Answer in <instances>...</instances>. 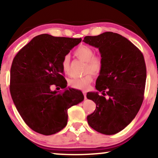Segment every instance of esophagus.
<instances>
[{"instance_id": "34e87169", "label": "esophagus", "mask_w": 158, "mask_h": 158, "mask_svg": "<svg viewBox=\"0 0 158 158\" xmlns=\"http://www.w3.org/2000/svg\"><path fill=\"white\" fill-rule=\"evenodd\" d=\"M83 96H84V98H86V93L85 92H83Z\"/></svg>"}]
</instances>
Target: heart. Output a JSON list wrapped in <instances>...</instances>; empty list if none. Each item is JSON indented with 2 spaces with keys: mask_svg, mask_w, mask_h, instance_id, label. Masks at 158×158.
Masks as SVG:
<instances>
[{
  "mask_svg": "<svg viewBox=\"0 0 158 158\" xmlns=\"http://www.w3.org/2000/svg\"><path fill=\"white\" fill-rule=\"evenodd\" d=\"M94 54V49L88 45L81 44L75 49L74 52L75 57L80 60L85 62L84 73L87 75L82 77L70 79L68 81L70 87L78 90H87L94 81V76L92 74L98 75L101 74L103 70L102 59L100 56L95 55ZM61 64L63 72L64 73H68L70 66V57L68 55H65L63 57Z\"/></svg>",
  "mask_w": 158,
  "mask_h": 158,
  "instance_id": "heart-1",
  "label": "heart"
}]
</instances>
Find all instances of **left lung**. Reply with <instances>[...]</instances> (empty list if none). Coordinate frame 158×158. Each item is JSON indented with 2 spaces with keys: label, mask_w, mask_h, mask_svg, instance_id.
I'll use <instances>...</instances> for the list:
<instances>
[{
  "label": "left lung",
  "mask_w": 158,
  "mask_h": 158,
  "mask_svg": "<svg viewBox=\"0 0 158 158\" xmlns=\"http://www.w3.org/2000/svg\"><path fill=\"white\" fill-rule=\"evenodd\" d=\"M83 42L98 48L103 61L96 83L103 96L87 94L96 104L94 113L87 116L88 123L98 132L114 135L130 124L143 102L147 76L144 56L130 41L114 32L86 36Z\"/></svg>",
  "instance_id": "1"
}]
</instances>
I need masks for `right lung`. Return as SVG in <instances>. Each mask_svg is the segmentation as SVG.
<instances>
[{
	"mask_svg": "<svg viewBox=\"0 0 158 158\" xmlns=\"http://www.w3.org/2000/svg\"><path fill=\"white\" fill-rule=\"evenodd\" d=\"M82 39L47 34L34 37L21 49L10 68V92L21 118L32 130L51 135L68 123V109L83 101V93L67 87L62 60ZM60 86L63 92H52Z\"/></svg>",
	"mask_w": 158,
	"mask_h": 158,
	"instance_id": "obj_1",
	"label": "right lung"
}]
</instances>
